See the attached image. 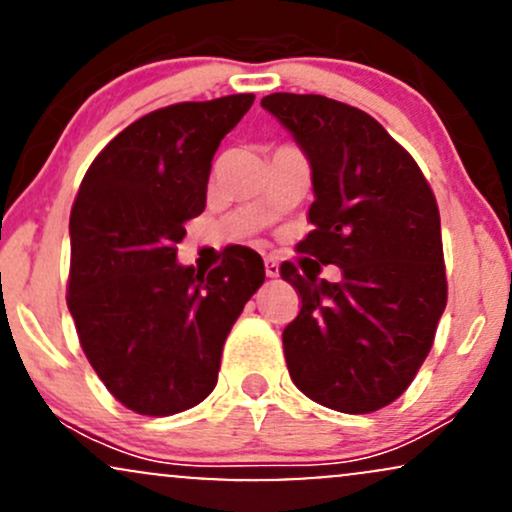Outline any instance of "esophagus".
<instances>
[{
    "mask_svg": "<svg viewBox=\"0 0 512 512\" xmlns=\"http://www.w3.org/2000/svg\"><path fill=\"white\" fill-rule=\"evenodd\" d=\"M279 272H281V264L274 260V257H267V260H264V274L269 276V279H276V276H279Z\"/></svg>",
    "mask_w": 512,
    "mask_h": 512,
    "instance_id": "obj_1",
    "label": "esophagus"
}]
</instances>
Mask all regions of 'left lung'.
Here are the masks:
<instances>
[{"label": "left lung", "instance_id": "1", "mask_svg": "<svg viewBox=\"0 0 512 512\" xmlns=\"http://www.w3.org/2000/svg\"><path fill=\"white\" fill-rule=\"evenodd\" d=\"M313 170V231L301 250L337 264L339 284L284 276L301 313L284 330L291 380L313 402L344 414L387 407L407 390L448 303L436 197L421 168L378 120L332 98H262Z\"/></svg>", "mask_w": 512, "mask_h": 512}]
</instances>
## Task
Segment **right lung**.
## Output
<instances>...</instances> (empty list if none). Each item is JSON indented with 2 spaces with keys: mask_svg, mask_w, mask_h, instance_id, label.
<instances>
[{
  "mask_svg": "<svg viewBox=\"0 0 512 512\" xmlns=\"http://www.w3.org/2000/svg\"><path fill=\"white\" fill-rule=\"evenodd\" d=\"M252 101L236 93L154 110L81 180L67 305L88 363L137 414L170 416L209 397L223 342L264 281L262 257L243 245L209 274L175 260L185 223L207 204L211 158Z\"/></svg>",
  "mask_w": 512,
  "mask_h": 512,
  "instance_id": "obj_1",
  "label": "right lung"
}]
</instances>
